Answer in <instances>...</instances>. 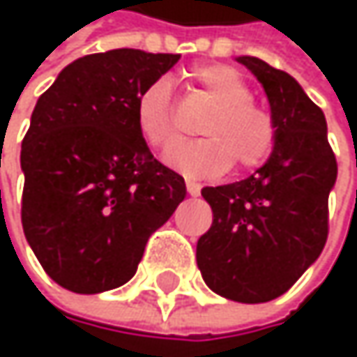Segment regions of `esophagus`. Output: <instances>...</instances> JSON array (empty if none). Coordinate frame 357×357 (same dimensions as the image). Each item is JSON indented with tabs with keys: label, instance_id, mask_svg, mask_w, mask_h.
<instances>
[{
	"label": "esophagus",
	"instance_id": "esophagus-1",
	"mask_svg": "<svg viewBox=\"0 0 357 357\" xmlns=\"http://www.w3.org/2000/svg\"><path fill=\"white\" fill-rule=\"evenodd\" d=\"M185 190H188L190 196H198L200 194V185L196 181H192V179H185Z\"/></svg>",
	"mask_w": 357,
	"mask_h": 357
}]
</instances>
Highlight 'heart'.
<instances>
[{"mask_svg":"<svg viewBox=\"0 0 357 357\" xmlns=\"http://www.w3.org/2000/svg\"><path fill=\"white\" fill-rule=\"evenodd\" d=\"M190 76L204 89L215 107L200 123L204 138L174 144L163 161L188 178L221 176L234 161L244 169L258 165L271 153L275 128L271 115L252 103L248 82L229 66H198ZM136 123L142 138L155 149L174 140L169 80L159 78L142 91L136 103Z\"/></svg>","mask_w":357,"mask_h":357,"instance_id":"obj_1","label":"heart"}]
</instances>
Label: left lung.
<instances>
[{"label":"left lung","instance_id":"left-lung-1","mask_svg":"<svg viewBox=\"0 0 357 357\" xmlns=\"http://www.w3.org/2000/svg\"><path fill=\"white\" fill-rule=\"evenodd\" d=\"M236 61L266 93L275 140L254 176L202 188L213 225L196 244V262L215 294L260 304L283 296L321 256L337 161L324 113L296 78L258 57Z\"/></svg>","mask_w":357,"mask_h":357}]
</instances>
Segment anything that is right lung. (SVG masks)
<instances>
[{
  "instance_id": "obj_1",
  "label": "right lung",
  "mask_w": 357,
  "mask_h": 357,
  "mask_svg": "<svg viewBox=\"0 0 357 357\" xmlns=\"http://www.w3.org/2000/svg\"><path fill=\"white\" fill-rule=\"evenodd\" d=\"M174 53L111 49L66 66L38 97L22 140V227L45 273L74 294L128 283L144 246L185 198L183 178L149 151L142 91Z\"/></svg>"
}]
</instances>
